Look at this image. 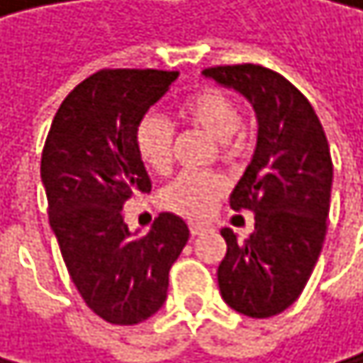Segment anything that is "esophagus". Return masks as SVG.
<instances>
[{
    "label": "esophagus",
    "mask_w": 363,
    "mask_h": 363,
    "mask_svg": "<svg viewBox=\"0 0 363 363\" xmlns=\"http://www.w3.org/2000/svg\"><path fill=\"white\" fill-rule=\"evenodd\" d=\"M210 227L208 225H203V223H190V233L192 235H201L203 231H208Z\"/></svg>",
    "instance_id": "esophagus-1"
}]
</instances>
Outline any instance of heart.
Instances as JSON below:
<instances>
[{
  "instance_id": "1",
  "label": "heart",
  "mask_w": 363,
  "mask_h": 363,
  "mask_svg": "<svg viewBox=\"0 0 363 363\" xmlns=\"http://www.w3.org/2000/svg\"><path fill=\"white\" fill-rule=\"evenodd\" d=\"M179 114L218 143H229L242 130V112L227 93L212 86L192 93L179 106ZM136 151L155 173H167L173 157V125L157 112L145 114L134 132ZM227 184L220 175H179L164 192L162 203L186 218H206L223 199Z\"/></svg>"
}]
</instances>
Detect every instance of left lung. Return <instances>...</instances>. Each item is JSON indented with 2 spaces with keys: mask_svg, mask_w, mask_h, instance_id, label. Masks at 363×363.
<instances>
[{
  "mask_svg": "<svg viewBox=\"0 0 363 363\" xmlns=\"http://www.w3.org/2000/svg\"><path fill=\"white\" fill-rule=\"evenodd\" d=\"M203 75L240 93L257 118L253 157L229 196L233 210L255 212V229L245 242L220 229V296L245 316L270 318L298 298L318 262L333 182L329 143L312 104L279 73L233 65Z\"/></svg>",
  "mask_w": 363,
  "mask_h": 363,
  "instance_id": "obj_1",
  "label": "left lung"
}]
</instances>
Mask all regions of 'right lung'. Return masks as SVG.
I'll list each match as a JSON object with an SVG mask.
<instances>
[{"label": "right lung", "mask_w": 363, "mask_h": 363, "mask_svg": "<svg viewBox=\"0 0 363 363\" xmlns=\"http://www.w3.org/2000/svg\"><path fill=\"white\" fill-rule=\"evenodd\" d=\"M177 77L97 71L62 101L43 149L40 179L62 259L84 303L112 325H138L164 305L169 270L190 235L171 212L145 235L130 231L121 212L128 199L151 192L134 132Z\"/></svg>", "instance_id": "1"}]
</instances>
